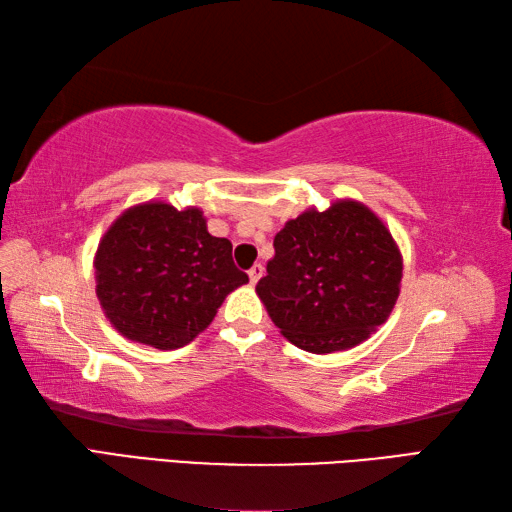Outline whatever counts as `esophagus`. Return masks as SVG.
<instances>
[{
  "label": "esophagus",
  "mask_w": 512,
  "mask_h": 512,
  "mask_svg": "<svg viewBox=\"0 0 512 512\" xmlns=\"http://www.w3.org/2000/svg\"><path fill=\"white\" fill-rule=\"evenodd\" d=\"M262 275H264V266H262V264H255L253 268H250V270H248V279H250V284H253V286H255V284H257V281H259V279H262Z\"/></svg>",
  "instance_id": "esophagus-1"
}]
</instances>
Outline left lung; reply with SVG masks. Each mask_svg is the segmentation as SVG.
I'll return each instance as SVG.
<instances>
[{"instance_id": "1", "label": "left lung", "mask_w": 512, "mask_h": 512, "mask_svg": "<svg viewBox=\"0 0 512 512\" xmlns=\"http://www.w3.org/2000/svg\"><path fill=\"white\" fill-rule=\"evenodd\" d=\"M257 295L290 343L330 354L365 341L398 299L402 259L367 206L306 211L275 235Z\"/></svg>"}]
</instances>
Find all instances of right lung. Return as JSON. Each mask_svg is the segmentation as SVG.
Instances as JSON below:
<instances>
[{
	"mask_svg": "<svg viewBox=\"0 0 512 512\" xmlns=\"http://www.w3.org/2000/svg\"><path fill=\"white\" fill-rule=\"evenodd\" d=\"M200 209L147 202L125 211L96 250V297L123 336L158 350L193 341L248 281Z\"/></svg>",
	"mask_w": 512,
	"mask_h": 512,
	"instance_id": "right-lung-1",
	"label": "right lung"
}]
</instances>
